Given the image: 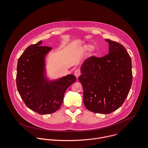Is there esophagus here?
<instances>
[{"instance_id": "1", "label": "esophagus", "mask_w": 148, "mask_h": 148, "mask_svg": "<svg viewBox=\"0 0 148 148\" xmlns=\"http://www.w3.org/2000/svg\"><path fill=\"white\" fill-rule=\"evenodd\" d=\"M80 74H81V72H80V70L79 69H77V70H75L74 75L77 77V78H78V77L80 75Z\"/></svg>"}]
</instances>
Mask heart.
I'll list each match as a JSON object with an SVG mask.
<instances>
[{
    "instance_id": "b5f03b06",
    "label": "heart",
    "mask_w": 148,
    "mask_h": 148,
    "mask_svg": "<svg viewBox=\"0 0 148 148\" xmlns=\"http://www.w3.org/2000/svg\"><path fill=\"white\" fill-rule=\"evenodd\" d=\"M79 50L82 52L90 51L91 56H94L96 53V50L94 47V46L90 43H86L79 46Z\"/></svg>"
}]
</instances>
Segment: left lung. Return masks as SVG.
Returning a JSON list of instances; mask_svg holds the SVG:
<instances>
[{"mask_svg": "<svg viewBox=\"0 0 148 148\" xmlns=\"http://www.w3.org/2000/svg\"><path fill=\"white\" fill-rule=\"evenodd\" d=\"M109 52L102 58L91 57L81 67L78 79L83 102L94 113L108 114L118 109L127 97L132 82V61L125 48L105 39Z\"/></svg>", "mask_w": 148, "mask_h": 148, "instance_id": "obj_1", "label": "left lung"}]
</instances>
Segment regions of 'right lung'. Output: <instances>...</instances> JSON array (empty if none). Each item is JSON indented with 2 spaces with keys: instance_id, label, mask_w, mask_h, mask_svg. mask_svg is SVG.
<instances>
[{
  "instance_id": "add662e5",
  "label": "right lung",
  "mask_w": 148,
  "mask_h": 148,
  "mask_svg": "<svg viewBox=\"0 0 148 148\" xmlns=\"http://www.w3.org/2000/svg\"><path fill=\"white\" fill-rule=\"evenodd\" d=\"M42 40L29 46L17 62L16 86L18 92L31 110L41 115L53 114L61 107L66 90L76 77L67 74L50 79L46 57L52 49L40 46Z\"/></svg>"
}]
</instances>
